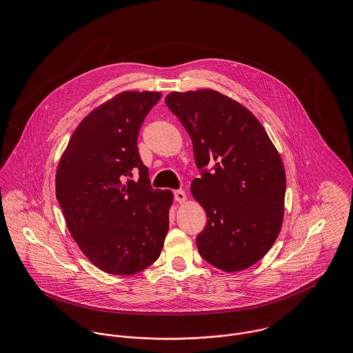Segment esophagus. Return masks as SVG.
<instances>
[{
    "mask_svg": "<svg viewBox=\"0 0 353 353\" xmlns=\"http://www.w3.org/2000/svg\"><path fill=\"white\" fill-rule=\"evenodd\" d=\"M174 197H175V200L179 202V203H183V202H186V200H188L186 193H185L183 190H175V192H174Z\"/></svg>",
    "mask_w": 353,
    "mask_h": 353,
    "instance_id": "1",
    "label": "esophagus"
}]
</instances>
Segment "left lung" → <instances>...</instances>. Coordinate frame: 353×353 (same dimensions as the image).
I'll return each mask as SVG.
<instances>
[{
	"mask_svg": "<svg viewBox=\"0 0 353 353\" xmlns=\"http://www.w3.org/2000/svg\"><path fill=\"white\" fill-rule=\"evenodd\" d=\"M167 107L188 130L201 178L190 192L206 212L197 236L202 258L232 273L250 268L276 242L285 200V170L252 112L214 90L171 92Z\"/></svg>",
	"mask_w": 353,
	"mask_h": 353,
	"instance_id": "8db88e82",
	"label": "left lung"
}]
</instances>
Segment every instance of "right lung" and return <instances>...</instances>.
<instances>
[{
	"label": "right lung",
	"mask_w": 353,
	"mask_h": 353,
	"mask_svg": "<svg viewBox=\"0 0 353 353\" xmlns=\"http://www.w3.org/2000/svg\"><path fill=\"white\" fill-rule=\"evenodd\" d=\"M160 92L126 91L92 110L73 132L55 175L68 230L103 272L132 276L160 255L171 190H153L137 148L140 128ZM139 170V182L124 181Z\"/></svg>",
	"instance_id": "right-lung-1"
}]
</instances>
